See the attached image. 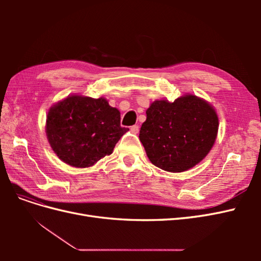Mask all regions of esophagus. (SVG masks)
<instances>
[{
  "instance_id": "obj_1",
  "label": "esophagus",
  "mask_w": 261,
  "mask_h": 261,
  "mask_svg": "<svg viewBox=\"0 0 261 261\" xmlns=\"http://www.w3.org/2000/svg\"><path fill=\"white\" fill-rule=\"evenodd\" d=\"M138 130H139V126L138 125H134V126H132V127H130V132L133 134H137Z\"/></svg>"
}]
</instances>
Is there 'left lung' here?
<instances>
[{"mask_svg": "<svg viewBox=\"0 0 261 261\" xmlns=\"http://www.w3.org/2000/svg\"><path fill=\"white\" fill-rule=\"evenodd\" d=\"M139 139L155 167L184 172L199 163L215 144L219 121L213 108L196 96L154 101L146 111Z\"/></svg>", "mask_w": 261, "mask_h": 261, "instance_id": "obj_1", "label": "left lung"}]
</instances>
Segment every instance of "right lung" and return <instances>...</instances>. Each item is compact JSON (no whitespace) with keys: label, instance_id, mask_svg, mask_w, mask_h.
Returning <instances> with one entry per match:
<instances>
[{"label":"right lung","instance_id":"right-lung-1","mask_svg":"<svg viewBox=\"0 0 261 261\" xmlns=\"http://www.w3.org/2000/svg\"><path fill=\"white\" fill-rule=\"evenodd\" d=\"M128 128L103 98L72 96L53 106L46 116V136L62 161L88 168L113 152Z\"/></svg>","mask_w":261,"mask_h":261}]
</instances>
